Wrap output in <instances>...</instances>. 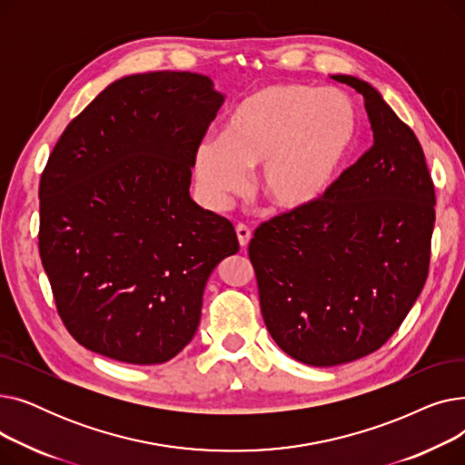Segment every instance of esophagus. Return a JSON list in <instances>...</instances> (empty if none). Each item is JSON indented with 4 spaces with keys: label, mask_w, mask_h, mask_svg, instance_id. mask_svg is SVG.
<instances>
[{
    "label": "esophagus",
    "mask_w": 465,
    "mask_h": 465,
    "mask_svg": "<svg viewBox=\"0 0 465 465\" xmlns=\"http://www.w3.org/2000/svg\"><path fill=\"white\" fill-rule=\"evenodd\" d=\"M235 233H237V239H239V245H241L242 249H247L249 242H251V237H252L251 230H249L245 224H239V226L235 228Z\"/></svg>",
    "instance_id": "obj_1"
}]
</instances>
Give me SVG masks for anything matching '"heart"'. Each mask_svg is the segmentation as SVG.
I'll return each mask as SVG.
<instances>
[{"mask_svg":"<svg viewBox=\"0 0 465 465\" xmlns=\"http://www.w3.org/2000/svg\"><path fill=\"white\" fill-rule=\"evenodd\" d=\"M358 128L356 107L339 90L265 84L230 111L223 137L203 139L193 153V177L213 211L247 190V171L279 211H298L321 198L343 163Z\"/></svg>","mask_w":465,"mask_h":465,"instance_id":"1","label":"heart"}]
</instances>
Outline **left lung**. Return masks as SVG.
I'll list each match as a JSON object with an SVG mask.
<instances>
[{
    "label": "left lung",
    "instance_id": "left-lung-1",
    "mask_svg": "<svg viewBox=\"0 0 465 465\" xmlns=\"http://www.w3.org/2000/svg\"><path fill=\"white\" fill-rule=\"evenodd\" d=\"M373 146L307 207L256 228L249 256L275 343L314 368L381 349L420 296L435 190L422 146L384 97L352 75Z\"/></svg>",
    "mask_w": 465,
    "mask_h": 465
}]
</instances>
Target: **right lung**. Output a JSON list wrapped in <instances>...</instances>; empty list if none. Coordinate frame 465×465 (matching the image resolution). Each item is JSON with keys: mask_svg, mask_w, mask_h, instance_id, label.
<instances>
[{"mask_svg": "<svg viewBox=\"0 0 465 465\" xmlns=\"http://www.w3.org/2000/svg\"><path fill=\"white\" fill-rule=\"evenodd\" d=\"M224 104L190 71L122 77L69 122L39 183V254L84 349L163 363L200 326L232 223L190 198L193 153Z\"/></svg>", "mask_w": 465, "mask_h": 465, "instance_id": "1", "label": "right lung"}]
</instances>
